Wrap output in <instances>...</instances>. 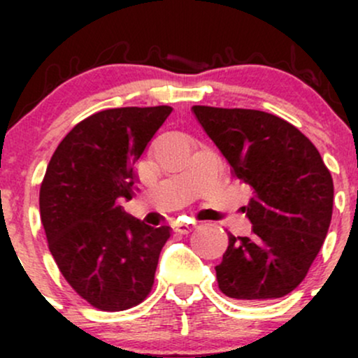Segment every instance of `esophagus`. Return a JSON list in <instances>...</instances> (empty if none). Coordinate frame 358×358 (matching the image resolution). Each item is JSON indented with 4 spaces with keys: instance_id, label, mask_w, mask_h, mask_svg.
Returning <instances> with one entry per match:
<instances>
[{
    "instance_id": "esophagus-1",
    "label": "esophagus",
    "mask_w": 358,
    "mask_h": 358,
    "mask_svg": "<svg viewBox=\"0 0 358 358\" xmlns=\"http://www.w3.org/2000/svg\"><path fill=\"white\" fill-rule=\"evenodd\" d=\"M193 225L195 224H190V222H175L173 231L178 234H188L193 229Z\"/></svg>"
}]
</instances>
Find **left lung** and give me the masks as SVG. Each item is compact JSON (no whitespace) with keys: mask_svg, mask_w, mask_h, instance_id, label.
<instances>
[{"mask_svg":"<svg viewBox=\"0 0 358 358\" xmlns=\"http://www.w3.org/2000/svg\"><path fill=\"white\" fill-rule=\"evenodd\" d=\"M192 110L234 176L254 190L244 207L252 234H229L215 268L220 291L249 303L286 296L305 279L330 227V170L313 143L274 114L210 106Z\"/></svg>","mask_w":358,"mask_h":358,"instance_id":"obj_1","label":"left lung"}]
</instances>
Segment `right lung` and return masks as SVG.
I'll list each match as a JSON object with an SVG mask.
<instances>
[{
	"instance_id": "obj_1",
	"label": "right lung",
	"mask_w": 358,
	"mask_h": 358,
	"mask_svg": "<svg viewBox=\"0 0 358 358\" xmlns=\"http://www.w3.org/2000/svg\"><path fill=\"white\" fill-rule=\"evenodd\" d=\"M170 106L106 109L73 126L57 146L42 187L40 217L62 276L102 311L133 308L150 294L170 227H150L122 210L134 165Z\"/></svg>"
}]
</instances>
